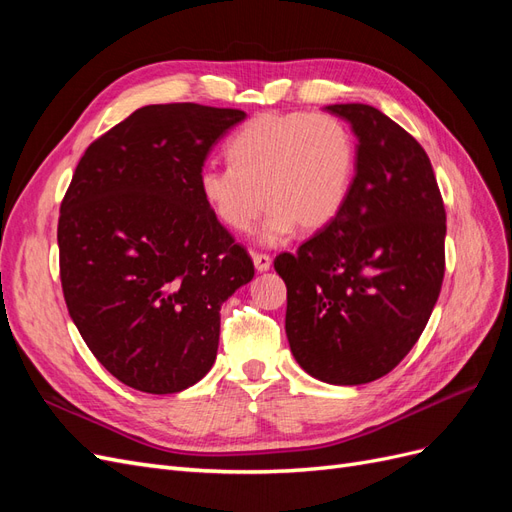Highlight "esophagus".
Masks as SVG:
<instances>
[{
  "instance_id": "esophagus-1",
  "label": "esophagus",
  "mask_w": 512,
  "mask_h": 512,
  "mask_svg": "<svg viewBox=\"0 0 512 512\" xmlns=\"http://www.w3.org/2000/svg\"><path fill=\"white\" fill-rule=\"evenodd\" d=\"M252 258H254V267H256V271H260V273H262V271H269V269H271V262H273V260H271V256H269V254H258V252H256Z\"/></svg>"
}]
</instances>
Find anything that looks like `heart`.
<instances>
[{"mask_svg":"<svg viewBox=\"0 0 512 512\" xmlns=\"http://www.w3.org/2000/svg\"><path fill=\"white\" fill-rule=\"evenodd\" d=\"M230 166L198 175L205 205L224 228L245 235L265 211L258 241L286 243L294 230L327 228L344 209L354 177V143L327 113H262L226 147Z\"/></svg>","mask_w":512,"mask_h":512,"instance_id":"heart-1","label":"heart"}]
</instances>
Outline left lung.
I'll return each mask as SVG.
<instances>
[{"mask_svg":"<svg viewBox=\"0 0 512 512\" xmlns=\"http://www.w3.org/2000/svg\"><path fill=\"white\" fill-rule=\"evenodd\" d=\"M356 145L344 209L275 271L286 335L322 382L354 386L395 369L421 337L444 280L446 211L425 149L369 104H331Z\"/></svg>","mask_w":512,"mask_h":512,"instance_id":"8db88e82","label":"left lung"}]
</instances>
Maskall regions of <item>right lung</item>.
I'll list each match as a JSON object with an SVG mask.
<instances>
[{"instance_id":"right-lung-1","label":"right lung","mask_w":512,"mask_h":512,"mask_svg":"<svg viewBox=\"0 0 512 512\" xmlns=\"http://www.w3.org/2000/svg\"><path fill=\"white\" fill-rule=\"evenodd\" d=\"M237 108L149 104L96 138L61 200L59 277L70 318L106 371L136 391L205 378L220 307L254 277L245 247L198 190Z\"/></svg>"}]
</instances>
